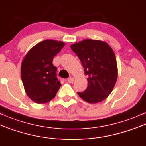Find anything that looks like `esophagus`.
<instances>
[{"instance_id":"obj_1","label":"esophagus","mask_w":146,"mask_h":146,"mask_svg":"<svg viewBox=\"0 0 146 146\" xmlns=\"http://www.w3.org/2000/svg\"><path fill=\"white\" fill-rule=\"evenodd\" d=\"M68 83H72L73 82H74V78H73L72 77H70V78H68Z\"/></svg>"}]
</instances>
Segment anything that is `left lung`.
<instances>
[{"instance_id":"left-lung-1","label":"left lung","mask_w":146,"mask_h":146,"mask_svg":"<svg viewBox=\"0 0 146 146\" xmlns=\"http://www.w3.org/2000/svg\"><path fill=\"white\" fill-rule=\"evenodd\" d=\"M88 76V85L80 97L90 104L104 101L112 92L117 79L116 56L106 42L86 39L72 45Z\"/></svg>"}]
</instances>
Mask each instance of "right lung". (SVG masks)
<instances>
[{
  "label": "right lung",
  "instance_id": "add662e5",
  "mask_svg": "<svg viewBox=\"0 0 146 146\" xmlns=\"http://www.w3.org/2000/svg\"><path fill=\"white\" fill-rule=\"evenodd\" d=\"M64 45L60 41L43 40L32 47L23 60L21 73L25 90L37 104L51 101L61 86L52 61Z\"/></svg>",
  "mask_w": 146,
  "mask_h": 146
}]
</instances>
